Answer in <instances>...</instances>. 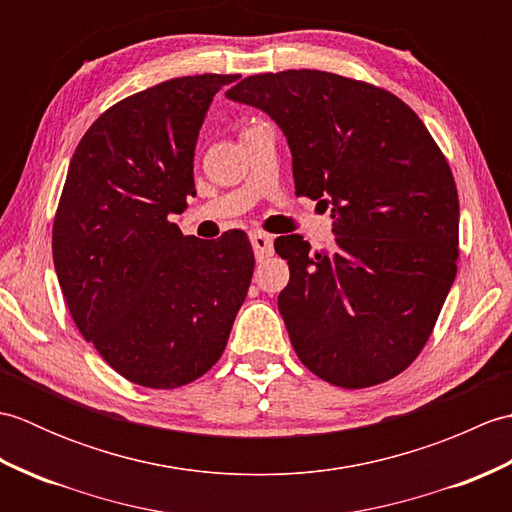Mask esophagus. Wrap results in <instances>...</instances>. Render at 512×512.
<instances>
[{
	"label": "esophagus",
	"mask_w": 512,
	"mask_h": 512,
	"mask_svg": "<svg viewBox=\"0 0 512 512\" xmlns=\"http://www.w3.org/2000/svg\"><path fill=\"white\" fill-rule=\"evenodd\" d=\"M250 244H253L255 250V257L257 259H266L275 253V246H273V235L262 233V231H253L250 233Z\"/></svg>",
	"instance_id": "obj_1"
}]
</instances>
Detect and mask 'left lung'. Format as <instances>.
<instances>
[{
  "mask_svg": "<svg viewBox=\"0 0 512 512\" xmlns=\"http://www.w3.org/2000/svg\"><path fill=\"white\" fill-rule=\"evenodd\" d=\"M286 134L297 195L332 204L334 246L275 239L277 299L299 361L345 389L407 369L458 273V189L429 129L398 96L321 70L255 74L226 92Z\"/></svg>",
  "mask_w": 512,
  "mask_h": 512,
  "instance_id": "obj_1",
  "label": "left lung"
}]
</instances>
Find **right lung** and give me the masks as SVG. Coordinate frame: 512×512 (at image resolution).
<instances>
[{
	"instance_id": "obj_1",
	"label": "right lung",
	"mask_w": 512,
	"mask_h": 512,
	"mask_svg": "<svg viewBox=\"0 0 512 512\" xmlns=\"http://www.w3.org/2000/svg\"><path fill=\"white\" fill-rule=\"evenodd\" d=\"M237 74L180 76L118 101L81 138L52 224L76 328L136 385L176 389L220 361L253 277L246 233L182 235L193 154L213 96Z\"/></svg>"
}]
</instances>
